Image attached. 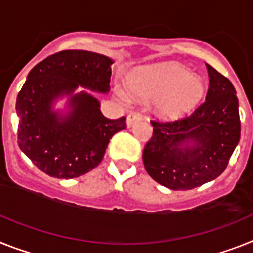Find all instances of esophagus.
I'll return each instance as SVG.
<instances>
[{"mask_svg":"<svg viewBox=\"0 0 253 253\" xmlns=\"http://www.w3.org/2000/svg\"><path fill=\"white\" fill-rule=\"evenodd\" d=\"M138 120H141V114H138V112H130L126 116V124H128V126H131V125L134 124L135 122H138Z\"/></svg>","mask_w":253,"mask_h":253,"instance_id":"esophagus-1","label":"esophagus"}]
</instances>
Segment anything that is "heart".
Masks as SVG:
<instances>
[{"instance_id":"obj_1","label":"heart","mask_w":253,"mask_h":253,"mask_svg":"<svg viewBox=\"0 0 253 253\" xmlns=\"http://www.w3.org/2000/svg\"><path fill=\"white\" fill-rule=\"evenodd\" d=\"M131 97L138 101L156 98L154 111L163 120H177L193 112L204 98L207 86L199 76L174 63L154 64L137 71L128 80ZM120 97L124 93L119 91Z\"/></svg>"}]
</instances>
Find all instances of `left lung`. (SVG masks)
<instances>
[{
  "mask_svg": "<svg viewBox=\"0 0 253 253\" xmlns=\"http://www.w3.org/2000/svg\"><path fill=\"white\" fill-rule=\"evenodd\" d=\"M206 102L176 122L151 120L143 164L152 179L172 190H190L217 178L241 138L239 103L229 79L207 64Z\"/></svg>",
  "mask_w": 253,
  "mask_h": 253,
  "instance_id": "1",
  "label": "left lung"
}]
</instances>
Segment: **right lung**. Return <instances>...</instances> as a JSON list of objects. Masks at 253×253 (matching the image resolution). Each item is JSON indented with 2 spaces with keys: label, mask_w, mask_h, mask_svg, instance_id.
Returning a JSON list of instances; mask_svg holds the SVG:
<instances>
[{
  "label": "right lung",
  "mask_w": 253,
  "mask_h": 253,
  "mask_svg": "<svg viewBox=\"0 0 253 253\" xmlns=\"http://www.w3.org/2000/svg\"><path fill=\"white\" fill-rule=\"evenodd\" d=\"M112 59L86 50H63L33 67L16 98L18 145L40 170L54 178H75L102 162L112 135L126 128L125 118L103 116L97 93L110 91ZM69 97L62 114L53 110Z\"/></svg>",
  "instance_id": "add662e5"
}]
</instances>
